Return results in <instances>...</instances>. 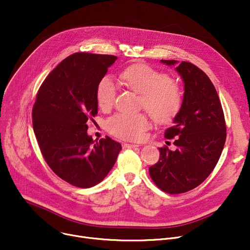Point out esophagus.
Wrapping results in <instances>:
<instances>
[{
  "mask_svg": "<svg viewBox=\"0 0 250 250\" xmlns=\"http://www.w3.org/2000/svg\"><path fill=\"white\" fill-rule=\"evenodd\" d=\"M137 147H139V145H136V144H127V143H124V144H123V148H124V149L137 148Z\"/></svg>",
  "mask_w": 250,
  "mask_h": 250,
  "instance_id": "34e87169",
  "label": "esophagus"
}]
</instances>
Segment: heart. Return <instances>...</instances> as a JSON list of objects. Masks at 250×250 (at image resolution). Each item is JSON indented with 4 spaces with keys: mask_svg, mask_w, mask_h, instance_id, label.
Masks as SVG:
<instances>
[{
    "mask_svg": "<svg viewBox=\"0 0 250 250\" xmlns=\"http://www.w3.org/2000/svg\"><path fill=\"white\" fill-rule=\"evenodd\" d=\"M122 82L140 94L141 107H144L158 124H168L178 114L182 105V92L178 84L167 74L150 65L137 63L125 68L120 75ZM116 96V86L112 79L105 76L96 86V101L101 109L110 108ZM108 133L126 141H139L149 128L146 114L116 113L105 124Z\"/></svg>",
    "mask_w": 250,
    "mask_h": 250,
    "instance_id": "heart-1",
    "label": "heart"
}]
</instances>
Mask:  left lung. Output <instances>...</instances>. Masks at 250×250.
<instances>
[{
    "mask_svg": "<svg viewBox=\"0 0 250 250\" xmlns=\"http://www.w3.org/2000/svg\"><path fill=\"white\" fill-rule=\"evenodd\" d=\"M175 69L185 82V95L173 125L164 134L175 150L159 148L158 162L149 168L153 182L170 194L199 187L217 165L226 141L225 116L212 81L191 62H181Z\"/></svg>",
    "mask_w": 250,
    "mask_h": 250,
    "instance_id": "1",
    "label": "left lung"
}]
</instances>
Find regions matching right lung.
Segmentation results:
<instances>
[{"mask_svg": "<svg viewBox=\"0 0 250 250\" xmlns=\"http://www.w3.org/2000/svg\"><path fill=\"white\" fill-rule=\"evenodd\" d=\"M117 58L76 52L44 79L32 108L33 130L47 165L70 185L96 186L113 167L122 145L109 137L94 142L87 123L97 115L96 86Z\"/></svg>", "mask_w": 250, "mask_h": 250, "instance_id": "obj_1", "label": "right lung"}]
</instances>
